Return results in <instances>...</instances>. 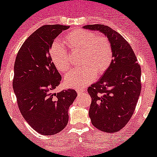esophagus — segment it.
Here are the masks:
<instances>
[{
    "mask_svg": "<svg viewBox=\"0 0 157 157\" xmlns=\"http://www.w3.org/2000/svg\"><path fill=\"white\" fill-rule=\"evenodd\" d=\"M76 91H77V92L78 94H81V93H84V92H86V90L85 89H83V88H77L76 89Z\"/></svg>",
    "mask_w": 157,
    "mask_h": 157,
    "instance_id": "1",
    "label": "esophagus"
}]
</instances>
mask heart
Here are the masks:
<instances>
[{"label":"heart","mask_w":157,"mask_h":157,"mask_svg":"<svg viewBox=\"0 0 157 157\" xmlns=\"http://www.w3.org/2000/svg\"><path fill=\"white\" fill-rule=\"evenodd\" d=\"M64 42L73 53H80L83 67L71 71L64 81L69 88H82L91 84L98 75L107 72L113 62L114 54L111 41L107 36L92 31L77 29L65 35ZM50 59L61 73H66L71 66L69 54L65 46L54 42L50 49Z\"/></svg>","instance_id":"1"}]
</instances>
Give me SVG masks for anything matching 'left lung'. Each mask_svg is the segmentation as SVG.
<instances>
[{
    "label": "left lung",
    "instance_id": "left-lung-1",
    "mask_svg": "<svg viewBox=\"0 0 157 157\" xmlns=\"http://www.w3.org/2000/svg\"><path fill=\"white\" fill-rule=\"evenodd\" d=\"M83 28L99 31L112 45L114 58L111 66L88 88L92 98L88 114L98 129L116 133L128 123L135 110L141 93V67L130 45L117 31L103 24Z\"/></svg>",
    "mask_w": 157,
    "mask_h": 157
}]
</instances>
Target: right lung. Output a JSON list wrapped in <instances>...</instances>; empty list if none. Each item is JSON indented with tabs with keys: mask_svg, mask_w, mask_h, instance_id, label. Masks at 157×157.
<instances>
[{
	"mask_svg": "<svg viewBox=\"0 0 157 157\" xmlns=\"http://www.w3.org/2000/svg\"><path fill=\"white\" fill-rule=\"evenodd\" d=\"M69 26L44 25L22 45L14 65L13 86L22 115L43 135H54L66 126L69 108L77 97L73 89L54 93L62 77L50 57L56 37Z\"/></svg>",
	"mask_w": 157,
	"mask_h": 157,
	"instance_id": "obj_1",
	"label": "right lung"
}]
</instances>
